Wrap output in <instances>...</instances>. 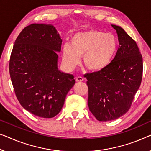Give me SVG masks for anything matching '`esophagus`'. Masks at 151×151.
Instances as JSON below:
<instances>
[{"mask_svg": "<svg viewBox=\"0 0 151 151\" xmlns=\"http://www.w3.org/2000/svg\"><path fill=\"white\" fill-rule=\"evenodd\" d=\"M76 81L77 82H81L83 81H84V78L82 77V76H76Z\"/></svg>", "mask_w": 151, "mask_h": 151, "instance_id": "1", "label": "esophagus"}]
</instances>
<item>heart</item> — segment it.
I'll use <instances>...</instances> for the list:
<instances>
[{
  "label": "heart",
  "mask_w": 151,
  "mask_h": 151,
  "mask_svg": "<svg viewBox=\"0 0 151 151\" xmlns=\"http://www.w3.org/2000/svg\"><path fill=\"white\" fill-rule=\"evenodd\" d=\"M117 49V40L111 33L98 30L78 32L71 38V45L63 47V62L73 69L83 56L85 66L90 70L100 71L111 64Z\"/></svg>",
  "instance_id": "heart-1"
}]
</instances>
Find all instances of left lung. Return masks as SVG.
<instances>
[{"label": "left lung", "mask_w": 151, "mask_h": 151, "mask_svg": "<svg viewBox=\"0 0 151 151\" xmlns=\"http://www.w3.org/2000/svg\"><path fill=\"white\" fill-rule=\"evenodd\" d=\"M112 26L119 42L115 56L104 70L85 76L89 111L99 121L115 120L129 111L142 77V56L136 41L120 26Z\"/></svg>", "instance_id": "1"}]
</instances>
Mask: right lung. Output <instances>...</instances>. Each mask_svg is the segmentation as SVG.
<instances>
[{
	"mask_svg": "<svg viewBox=\"0 0 151 151\" xmlns=\"http://www.w3.org/2000/svg\"><path fill=\"white\" fill-rule=\"evenodd\" d=\"M62 40L51 25L32 24L18 35L11 51L9 74L15 96L34 115L52 118L61 111L75 84L74 76L58 68Z\"/></svg>",
	"mask_w": 151,
	"mask_h": 151,
	"instance_id": "add662e5",
	"label": "right lung"
}]
</instances>
